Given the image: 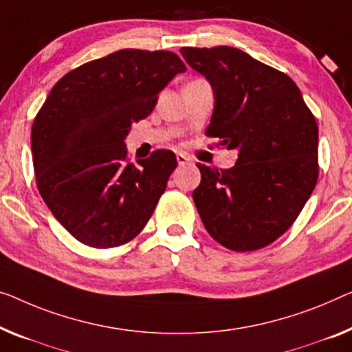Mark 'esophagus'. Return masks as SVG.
<instances>
[{"label":"esophagus","instance_id":"1","mask_svg":"<svg viewBox=\"0 0 352 352\" xmlns=\"http://www.w3.org/2000/svg\"><path fill=\"white\" fill-rule=\"evenodd\" d=\"M191 161V158L190 156H188L186 153H177V162H178V166H185V164H188V162Z\"/></svg>","mask_w":352,"mask_h":352}]
</instances>
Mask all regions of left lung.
I'll use <instances>...</instances> for the list:
<instances>
[{
	"instance_id": "8db88e82",
	"label": "left lung",
	"mask_w": 352,
	"mask_h": 352,
	"mask_svg": "<svg viewBox=\"0 0 352 352\" xmlns=\"http://www.w3.org/2000/svg\"><path fill=\"white\" fill-rule=\"evenodd\" d=\"M207 78L214 106L206 131L239 151L234 167L197 162L192 199L218 243L254 251L286 232L318 180V124L291 77L228 45L180 49Z\"/></svg>"
}]
</instances>
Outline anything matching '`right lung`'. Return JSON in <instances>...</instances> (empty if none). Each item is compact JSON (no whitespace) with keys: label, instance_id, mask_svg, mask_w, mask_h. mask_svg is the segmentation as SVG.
<instances>
[{"label":"right lung","instance_id":"add662e5","mask_svg":"<svg viewBox=\"0 0 352 352\" xmlns=\"http://www.w3.org/2000/svg\"><path fill=\"white\" fill-rule=\"evenodd\" d=\"M185 71L174 52L123 49L67 72L50 90L31 128L36 183L78 242L113 248L148 223L177 158L156 150L131 162L124 139Z\"/></svg>","mask_w":352,"mask_h":352}]
</instances>
